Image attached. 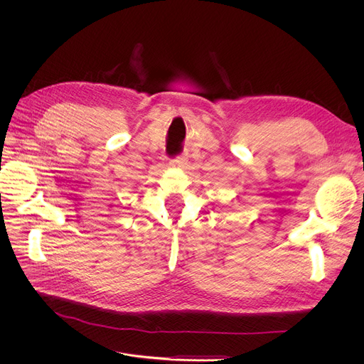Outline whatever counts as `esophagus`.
<instances>
[{"label": "esophagus", "instance_id": "obj_1", "mask_svg": "<svg viewBox=\"0 0 364 364\" xmlns=\"http://www.w3.org/2000/svg\"><path fill=\"white\" fill-rule=\"evenodd\" d=\"M186 161H187V156H186V155H181V156H178L177 159L172 161V164H176L177 166H184V165H186Z\"/></svg>", "mask_w": 364, "mask_h": 364}]
</instances>
